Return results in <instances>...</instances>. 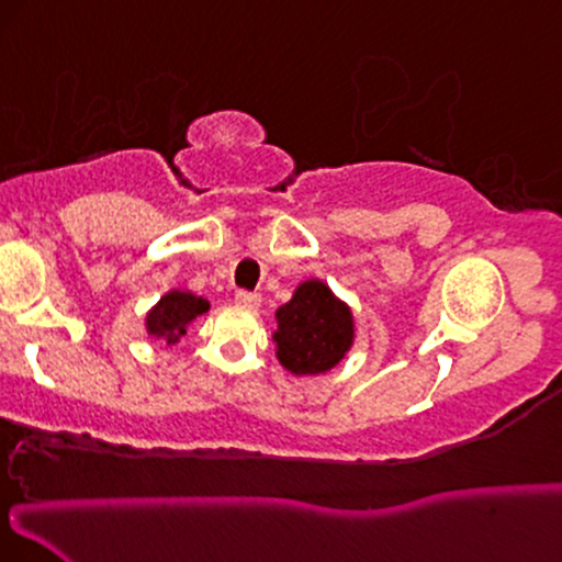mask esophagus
<instances>
[{"mask_svg":"<svg viewBox=\"0 0 562 562\" xmlns=\"http://www.w3.org/2000/svg\"><path fill=\"white\" fill-rule=\"evenodd\" d=\"M234 300H237L239 307H247V310H258L260 307V294H255V292H237Z\"/></svg>","mask_w":562,"mask_h":562,"instance_id":"esophagus-1","label":"esophagus"}]
</instances>
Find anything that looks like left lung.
<instances>
[{
  "label": "left lung",
  "mask_w": 562,
  "mask_h": 562,
  "mask_svg": "<svg viewBox=\"0 0 562 562\" xmlns=\"http://www.w3.org/2000/svg\"><path fill=\"white\" fill-rule=\"evenodd\" d=\"M276 357L292 375L334 370L355 344V315L328 283L310 279L276 310Z\"/></svg>",
  "instance_id": "left-lung-1"
}]
</instances>
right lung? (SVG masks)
<instances>
[{
	"label": "right lung",
	"instance_id": "add662e5",
	"mask_svg": "<svg viewBox=\"0 0 562 562\" xmlns=\"http://www.w3.org/2000/svg\"><path fill=\"white\" fill-rule=\"evenodd\" d=\"M211 310V304L203 296L182 292V289H171L169 294H164L161 300L148 315H145V330L148 336L164 338L166 344L175 346L179 338L187 334V325L195 317Z\"/></svg>",
	"mask_w": 562,
	"mask_h": 562
}]
</instances>
